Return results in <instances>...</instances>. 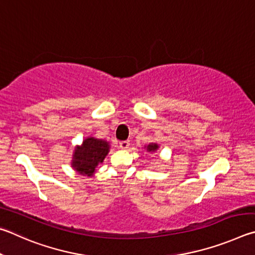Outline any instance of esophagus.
<instances>
[{"label": "esophagus", "mask_w": 255, "mask_h": 255, "mask_svg": "<svg viewBox=\"0 0 255 255\" xmlns=\"http://www.w3.org/2000/svg\"><path fill=\"white\" fill-rule=\"evenodd\" d=\"M128 145H130V142L128 141H121L120 142V148L121 149H128Z\"/></svg>", "instance_id": "esophagus-1"}]
</instances>
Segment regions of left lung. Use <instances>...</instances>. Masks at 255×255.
<instances>
[{"mask_svg":"<svg viewBox=\"0 0 255 255\" xmlns=\"http://www.w3.org/2000/svg\"><path fill=\"white\" fill-rule=\"evenodd\" d=\"M158 149V145L157 144H149L148 145V150L149 151H155Z\"/></svg>","mask_w":255,"mask_h":255,"instance_id":"1","label":"left lung"}]
</instances>
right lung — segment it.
<instances>
[{
	"instance_id": "1",
	"label": "right lung",
	"mask_w": 255,
	"mask_h": 255,
	"mask_svg": "<svg viewBox=\"0 0 255 255\" xmlns=\"http://www.w3.org/2000/svg\"><path fill=\"white\" fill-rule=\"evenodd\" d=\"M110 145L106 141L88 137L82 146H77L74 153L73 168L83 176H93L98 163H102L109 153Z\"/></svg>"
}]
</instances>
